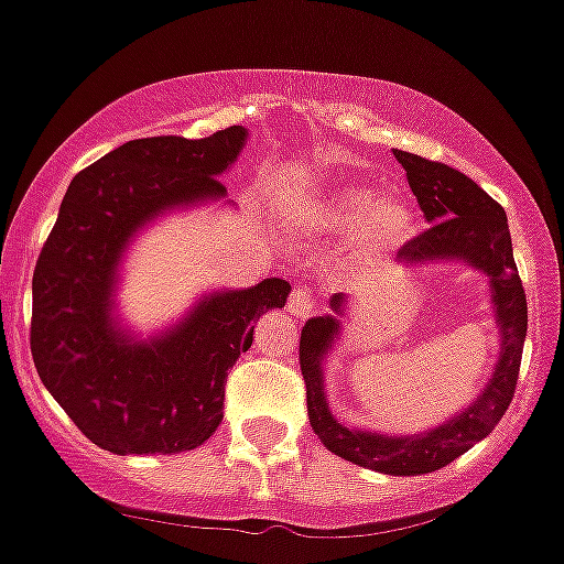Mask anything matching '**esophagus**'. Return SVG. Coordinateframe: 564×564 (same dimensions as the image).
Masks as SVG:
<instances>
[{
	"label": "esophagus",
	"instance_id": "34e87169",
	"mask_svg": "<svg viewBox=\"0 0 564 564\" xmlns=\"http://www.w3.org/2000/svg\"><path fill=\"white\" fill-rule=\"evenodd\" d=\"M317 301L315 295L310 293V288H293V293H290L288 299V312L295 317H310L312 312H315Z\"/></svg>",
	"mask_w": 564,
	"mask_h": 564
}]
</instances>
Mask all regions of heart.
Listing matches in <instances>:
<instances>
[{
  "label": "heart",
  "instance_id": "1",
  "mask_svg": "<svg viewBox=\"0 0 564 564\" xmlns=\"http://www.w3.org/2000/svg\"><path fill=\"white\" fill-rule=\"evenodd\" d=\"M315 221L326 230H354V260L370 263L409 241L414 210L398 194L370 197L365 188L348 186L315 205Z\"/></svg>",
  "mask_w": 564,
  "mask_h": 564
}]
</instances>
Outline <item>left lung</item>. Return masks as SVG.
I'll use <instances>...</instances> for the list:
<instances>
[{
  "label": "left lung",
  "mask_w": 564,
  "mask_h": 564,
  "mask_svg": "<svg viewBox=\"0 0 564 564\" xmlns=\"http://www.w3.org/2000/svg\"><path fill=\"white\" fill-rule=\"evenodd\" d=\"M394 159L403 164L409 186L420 203L422 214L431 221L422 236L400 247L398 260L405 265H425L436 260H464L471 269L482 271L490 282V304L496 312V326L501 334L499 361L477 400L455 414L449 422L414 436H383V433L354 431L345 427L328 409L323 392V359L332 350L339 334L337 315H343L348 295H332L334 315L312 317L301 328L299 361L306 383V414L315 436L339 458L365 469L414 477L444 469L482 442L507 405L521 370L523 337H527V295L512 260L510 227L507 214L494 197L482 192L471 177L438 161L394 150Z\"/></svg>",
  "instance_id": "1"
}]
</instances>
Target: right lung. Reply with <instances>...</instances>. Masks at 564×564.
<instances>
[{
  "mask_svg": "<svg viewBox=\"0 0 564 564\" xmlns=\"http://www.w3.org/2000/svg\"><path fill=\"white\" fill-rule=\"evenodd\" d=\"M247 144L230 126L205 139H131L82 170L32 274V359L74 425L115 455H175L214 436L227 370L252 348L254 321L290 282L203 295L186 317L137 339L115 317L117 269L142 227L172 208L221 199L219 175Z\"/></svg>",
  "mask_w": 564,
  "mask_h": 564,
  "instance_id": "1",
  "label": "right lung"
}]
</instances>
